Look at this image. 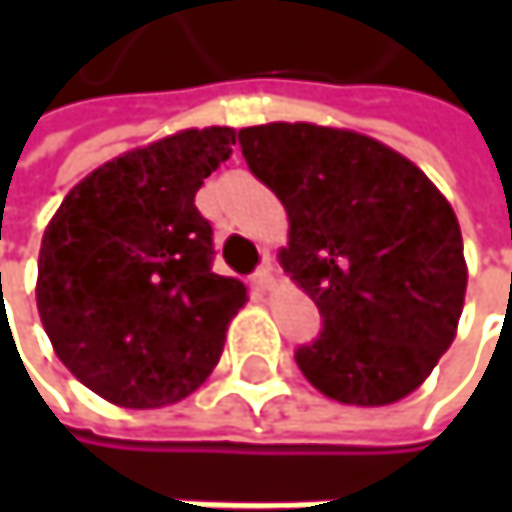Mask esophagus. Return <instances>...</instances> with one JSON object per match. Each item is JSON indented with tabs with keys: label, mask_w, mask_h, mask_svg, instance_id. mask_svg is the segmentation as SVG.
Here are the masks:
<instances>
[{
	"label": "esophagus",
	"mask_w": 512,
	"mask_h": 512,
	"mask_svg": "<svg viewBox=\"0 0 512 512\" xmlns=\"http://www.w3.org/2000/svg\"><path fill=\"white\" fill-rule=\"evenodd\" d=\"M272 281H275V275H272V257L266 255L263 257V263L252 272V284H255L257 290H269Z\"/></svg>",
	"instance_id": "obj_1"
}]
</instances>
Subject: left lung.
Wrapping results in <instances>:
<instances>
[{
	"mask_svg": "<svg viewBox=\"0 0 512 512\" xmlns=\"http://www.w3.org/2000/svg\"><path fill=\"white\" fill-rule=\"evenodd\" d=\"M249 171L287 210L281 266L323 329L296 350L332 400L385 406L415 391L457 335L465 299L460 222L406 156L314 124L240 130Z\"/></svg>",
	"mask_w": 512,
	"mask_h": 512,
	"instance_id": "left-lung-1",
	"label": "left lung"
}]
</instances>
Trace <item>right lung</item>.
I'll return each mask as SVG.
<instances>
[{"label": "right lung", "instance_id": "right-lung-1", "mask_svg": "<svg viewBox=\"0 0 512 512\" xmlns=\"http://www.w3.org/2000/svg\"><path fill=\"white\" fill-rule=\"evenodd\" d=\"M237 142L183 130L91 171L61 201L38 257V311L55 356L94 394L156 409L216 367L246 287L213 272L195 192Z\"/></svg>", "mask_w": 512, "mask_h": 512}]
</instances>
